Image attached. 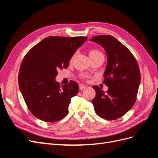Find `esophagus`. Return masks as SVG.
<instances>
[{
	"label": "esophagus",
	"instance_id": "34e87169",
	"mask_svg": "<svg viewBox=\"0 0 158 158\" xmlns=\"http://www.w3.org/2000/svg\"><path fill=\"white\" fill-rule=\"evenodd\" d=\"M79 88H80V89H84L86 88V85H83V84H80V85H79Z\"/></svg>",
	"mask_w": 158,
	"mask_h": 158
}]
</instances>
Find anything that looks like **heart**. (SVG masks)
I'll use <instances>...</instances> for the list:
<instances>
[{"mask_svg": "<svg viewBox=\"0 0 158 158\" xmlns=\"http://www.w3.org/2000/svg\"><path fill=\"white\" fill-rule=\"evenodd\" d=\"M102 55V52L97 49H91L89 51V55L90 58H93V57L97 56V55ZM73 58H74V56L71 58V60L73 59ZM83 77L84 78H87L86 76H83Z\"/></svg>", "mask_w": 158, "mask_h": 158, "instance_id": "1", "label": "heart"}]
</instances>
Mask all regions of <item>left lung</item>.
Returning <instances> with one entry per match:
<instances>
[{
    "label": "left lung",
    "mask_w": 158,
    "mask_h": 158,
    "mask_svg": "<svg viewBox=\"0 0 158 158\" xmlns=\"http://www.w3.org/2000/svg\"><path fill=\"white\" fill-rule=\"evenodd\" d=\"M102 46L106 52L107 64L103 83L106 92L94 85L95 96L92 101L95 112L107 120H116L135 104L140 83V72L135 57L127 47L109 35L94 36L89 40Z\"/></svg>",
    "instance_id": "1"
}]
</instances>
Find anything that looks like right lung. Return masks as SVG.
Segmentation results:
<instances>
[{
  "label": "right lung",
  "mask_w": 158,
  "mask_h": 158,
  "mask_svg": "<svg viewBox=\"0 0 158 158\" xmlns=\"http://www.w3.org/2000/svg\"><path fill=\"white\" fill-rule=\"evenodd\" d=\"M87 38L49 36L25 55L18 84L27 108L35 117L54 123L68 114L70 99L78 94L79 86L73 80L60 86L55 77L59 70L68 67L72 56Z\"/></svg>",
  "instance_id": "1"
}]
</instances>
